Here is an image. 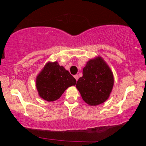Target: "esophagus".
<instances>
[{
  "label": "esophagus",
  "instance_id": "1",
  "mask_svg": "<svg viewBox=\"0 0 146 146\" xmlns=\"http://www.w3.org/2000/svg\"><path fill=\"white\" fill-rule=\"evenodd\" d=\"M74 77H75V78L76 79V81H77V80H78V75H74Z\"/></svg>",
  "mask_w": 146,
  "mask_h": 146
}]
</instances>
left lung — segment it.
I'll use <instances>...</instances> for the list:
<instances>
[{
	"label": "left lung",
	"mask_w": 146,
	"mask_h": 146,
	"mask_svg": "<svg viewBox=\"0 0 146 146\" xmlns=\"http://www.w3.org/2000/svg\"><path fill=\"white\" fill-rule=\"evenodd\" d=\"M82 74L76 84L82 99L90 106L104 102L114 84L113 73L107 64L99 56L91 59L84 68Z\"/></svg>",
	"instance_id": "obj_1"
}]
</instances>
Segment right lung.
<instances>
[{
  "label": "right lung",
  "instance_id": "obj_1",
  "mask_svg": "<svg viewBox=\"0 0 146 146\" xmlns=\"http://www.w3.org/2000/svg\"><path fill=\"white\" fill-rule=\"evenodd\" d=\"M76 82L68 71L55 62L46 64L36 77V86L39 96L51 102L58 99L66 89Z\"/></svg>",
  "mask_w": 146,
  "mask_h": 146
}]
</instances>
